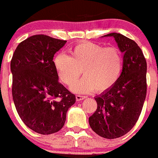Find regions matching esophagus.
<instances>
[{
  "label": "esophagus",
  "mask_w": 158,
  "mask_h": 158,
  "mask_svg": "<svg viewBox=\"0 0 158 158\" xmlns=\"http://www.w3.org/2000/svg\"><path fill=\"white\" fill-rule=\"evenodd\" d=\"M85 98H86V96H82V95H76V101H80L84 100Z\"/></svg>",
  "instance_id": "esophagus-1"
}]
</instances>
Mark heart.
<instances>
[{
  "label": "heart",
  "instance_id": "obj_1",
  "mask_svg": "<svg viewBox=\"0 0 158 158\" xmlns=\"http://www.w3.org/2000/svg\"><path fill=\"white\" fill-rule=\"evenodd\" d=\"M54 64L60 80L69 86L73 85L83 70L84 76L72 87L74 92L86 94L96 89L103 93L118 79L122 57L114 47L104 48L95 43L82 42L71 48L70 56L56 55Z\"/></svg>",
  "mask_w": 158,
  "mask_h": 158
}]
</instances>
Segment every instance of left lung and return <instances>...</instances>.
<instances>
[{"label": "left lung", "instance_id": "left-lung-1", "mask_svg": "<svg viewBox=\"0 0 158 158\" xmlns=\"http://www.w3.org/2000/svg\"><path fill=\"white\" fill-rule=\"evenodd\" d=\"M104 36L114 38L123 53V66L114 86L94 97L97 108L89 123L100 136L115 139L129 132L140 115L147 95V61L132 40L116 32Z\"/></svg>", "mask_w": 158, "mask_h": 158}]
</instances>
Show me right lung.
<instances>
[{
    "label": "right lung",
    "instance_id": "add662e5",
    "mask_svg": "<svg viewBox=\"0 0 158 158\" xmlns=\"http://www.w3.org/2000/svg\"><path fill=\"white\" fill-rule=\"evenodd\" d=\"M67 41L34 35L18 45L11 61L12 97L20 118L37 133L49 135L64 126L76 96L58 81L53 58Z\"/></svg>",
    "mask_w": 158,
    "mask_h": 158
}]
</instances>
